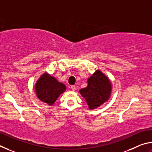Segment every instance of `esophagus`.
<instances>
[{
	"label": "esophagus",
	"instance_id": "esophagus-1",
	"mask_svg": "<svg viewBox=\"0 0 152 152\" xmlns=\"http://www.w3.org/2000/svg\"><path fill=\"white\" fill-rule=\"evenodd\" d=\"M71 89L73 91H74L76 90V86H74V85H72V86H71Z\"/></svg>",
	"mask_w": 152,
	"mask_h": 152
}]
</instances>
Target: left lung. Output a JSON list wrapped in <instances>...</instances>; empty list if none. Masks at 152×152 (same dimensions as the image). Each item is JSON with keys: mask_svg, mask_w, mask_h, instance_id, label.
Wrapping results in <instances>:
<instances>
[{"mask_svg": "<svg viewBox=\"0 0 152 152\" xmlns=\"http://www.w3.org/2000/svg\"><path fill=\"white\" fill-rule=\"evenodd\" d=\"M88 86L80 90L89 109H95L107 102L110 96L112 85L110 80L101 70H97L88 79Z\"/></svg>", "mask_w": 152, "mask_h": 152, "instance_id": "8db88e82", "label": "left lung"}]
</instances>
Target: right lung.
Returning <instances> with one entry per match:
<instances>
[{"instance_id":"obj_1","label":"right lung","mask_w":152,"mask_h":152,"mask_svg":"<svg viewBox=\"0 0 152 152\" xmlns=\"http://www.w3.org/2000/svg\"><path fill=\"white\" fill-rule=\"evenodd\" d=\"M66 86L47 72L43 74L35 85L38 99L48 105H52L59 96L65 92Z\"/></svg>"}]
</instances>
